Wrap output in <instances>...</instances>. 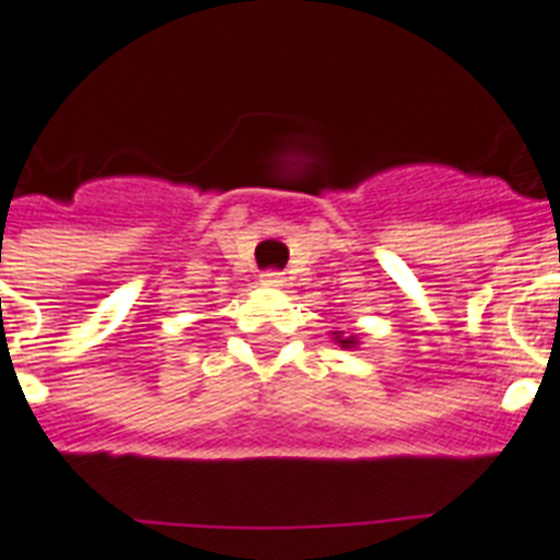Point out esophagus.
<instances>
[{"label":"esophagus","instance_id":"1","mask_svg":"<svg viewBox=\"0 0 560 560\" xmlns=\"http://www.w3.org/2000/svg\"><path fill=\"white\" fill-rule=\"evenodd\" d=\"M261 284H265V288H284V276L276 270H267L265 276H261Z\"/></svg>","mask_w":560,"mask_h":560}]
</instances>
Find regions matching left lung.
I'll use <instances>...</instances> for the list:
<instances>
[{
    "instance_id": "obj_1",
    "label": "left lung",
    "mask_w": 560,
    "mask_h": 560,
    "mask_svg": "<svg viewBox=\"0 0 560 560\" xmlns=\"http://www.w3.org/2000/svg\"><path fill=\"white\" fill-rule=\"evenodd\" d=\"M330 336H334V342L339 345V348H345V351H351V348H357V345H359V336L357 334H345V330H330Z\"/></svg>"
}]
</instances>
